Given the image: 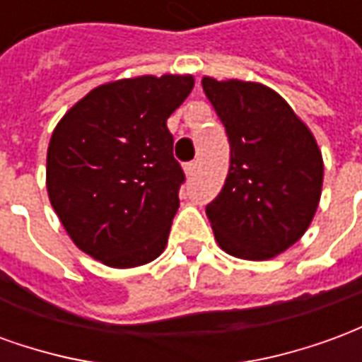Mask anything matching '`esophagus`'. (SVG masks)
<instances>
[{
	"mask_svg": "<svg viewBox=\"0 0 362 362\" xmlns=\"http://www.w3.org/2000/svg\"><path fill=\"white\" fill-rule=\"evenodd\" d=\"M196 168H197L196 160H192V163H186V166H184V170H186V176H188V178H192V176L196 174Z\"/></svg>",
	"mask_w": 362,
	"mask_h": 362,
	"instance_id": "1",
	"label": "esophagus"
}]
</instances>
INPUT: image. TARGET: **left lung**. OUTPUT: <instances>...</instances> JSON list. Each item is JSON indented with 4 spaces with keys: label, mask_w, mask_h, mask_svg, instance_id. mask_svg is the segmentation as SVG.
<instances>
[{
    "label": "left lung",
    "mask_w": 362,
    "mask_h": 362,
    "mask_svg": "<svg viewBox=\"0 0 362 362\" xmlns=\"http://www.w3.org/2000/svg\"><path fill=\"white\" fill-rule=\"evenodd\" d=\"M202 85L230 143L225 186L205 205L215 238L236 258H273L304 235L316 213L322 153L275 90L211 77Z\"/></svg>",
    "instance_id": "left-lung-1"
}]
</instances>
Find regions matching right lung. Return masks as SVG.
Wrapping results in <instances>:
<instances>
[{"instance_id": "add662e5", "label": "right lung", "mask_w": 362, "mask_h": 362, "mask_svg": "<svg viewBox=\"0 0 362 362\" xmlns=\"http://www.w3.org/2000/svg\"><path fill=\"white\" fill-rule=\"evenodd\" d=\"M192 89L189 75L108 83L52 134V207L77 248L106 266H143L165 250L186 180L166 119Z\"/></svg>"}]
</instances>
